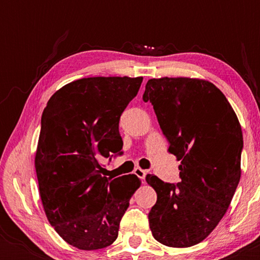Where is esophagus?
I'll return each instance as SVG.
<instances>
[{
    "label": "esophagus",
    "instance_id": "esophagus-1",
    "mask_svg": "<svg viewBox=\"0 0 260 260\" xmlns=\"http://www.w3.org/2000/svg\"><path fill=\"white\" fill-rule=\"evenodd\" d=\"M134 173H135V175H136L138 179H141L142 181H143L145 179V176H147V172L141 168H135Z\"/></svg>",
    "mask_w": 260,
    "mask_h": 260
}]
</instances>
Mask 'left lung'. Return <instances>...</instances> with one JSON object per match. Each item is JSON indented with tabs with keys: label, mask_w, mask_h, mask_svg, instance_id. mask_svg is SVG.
<instances>
[{
	"label": "left lung",
	"mask_w": 260,
	"mask_h": 260,
	"mask_svg": "<svg viewBox=\"0 0 260 260\" xmlns=\"http://www.w3.org/2000/svg\"><path fill=\"white\" fill-rule=\"evenodd\" d=\"M143 101L151 103L169 152L181 161L180 182L147 175L157 194L149 226L163 245L193 246L222 219L239 183V120L222 92L206 80L150 79Z\"/></svg>",
	"instance_id": "obj_1"
}]
</instances>
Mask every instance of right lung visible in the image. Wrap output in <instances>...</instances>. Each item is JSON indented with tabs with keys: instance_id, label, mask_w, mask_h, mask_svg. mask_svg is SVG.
Segmentation results:
<instances>
[{
	"instance_id": "add662e5",
	"label": "right lung",
	"mask_w": 260,
	"mask_h": 260,
	"mask_svg": "<svg viewBox=\"0 0 260 260\" xmlns=\"http://www.w3.org/2000/svg\"><path fill=\"white\" fill-rule=\"evenodd\" d=\"M142 80L83 78L56 91L42 113L35 155L41 201L56 233L79 250H99L117 239L141 184L134 174L106 177L101 161L123 154L119 118Z\"/></svg>"
}]
</instances>
